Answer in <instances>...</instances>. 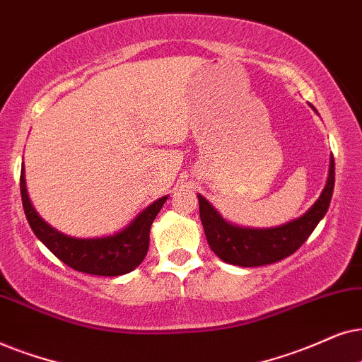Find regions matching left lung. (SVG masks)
Masks as SVG:
<instances>
[{
    "mask_svg": "<svg viewBox=\"0 0 362 362\" xmlns=\"http://www.w3.org/2000/svg\"><path fill=\"white\" fill-rule=\"evenodd\" d=\"M334 190V157L329 160V175L315 205L300 218L274 228H243L223 220L218 211L199 195L200 220L210 248L225 263L238 267H263L290 257L306 242L329 209Z\"/></svg>",
    "mask_w": 362,
    "mask_h": 362,
    "instance_id": "1",
    "label": "left lung"
}]
</instances>
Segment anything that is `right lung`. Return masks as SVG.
<instances>
[{"instance_id": "right-lung-1", "label": "right lung", "mask_w": 362, "mask_h": 362, "mask_svg": "<svg viewBox=\"0 0 362 362\" xmlns=\"http://www.w3.org/2000/svg\"><path fill=\"white\" fill-rule=\"evenodd\" d=\"M21 200L28 223L35 235L49 248V252L67 267L88 274L119 276L136 269L146 258L151 226L167 197H162L142 210L131 223L119 233L104 238H72L47 225L33 209L21 168Z\"/></svg>"}]
</instances>
